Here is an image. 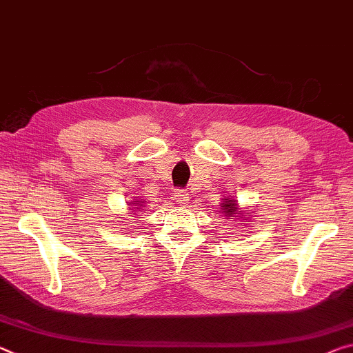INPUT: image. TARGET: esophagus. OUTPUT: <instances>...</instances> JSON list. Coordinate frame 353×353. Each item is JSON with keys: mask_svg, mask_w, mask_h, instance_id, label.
Instances as JSON below:
<instances>
[{"mask_svg": "<svg viewBox=\"0 0 353 353\" xmlns=\"http://www.w3.org/2000/svg\"><path fill=\"white\" fill-rule=\"evenodd\" d=\"M174 199L179 205H185L188 203V193L185 190H176L174 192Z\"/></svg>", "mask_w": 353, "mask_h": 353, "instance_id": "esophagus-1", "label": "esophagus"}]
</instances>
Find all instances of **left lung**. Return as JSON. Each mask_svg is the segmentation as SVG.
Listing matches in <instances>:
<instances>
[{"label":"left lung","instance_id":"1","mask_svg":"<svg viewBox=\"0 0 353 353\" xmlns=\"http://www.w3.org/2000/svg\"><path fill=\"white\" fill-rule=\"evenodd\" d=\"M221 207H223V210H225L226 216H232L234 214H239V212H240L237 209V201L236 199H226L225 203L221 204Z\"/></svg>","mask_w":353,"mask_h":353}]
</instances>
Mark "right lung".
I'll list each match as a JSON object with an SVG mask.
<instances>
[{
  "instance_id": "1",
  "label": "right lung",
  "mask_w": 353,
  "mask_h": 353,
  "mask_svg": "<svg viewBox=\"0 0 353 353\" xmlns=\"http://www.w3.org/2000/svg\"><path fill=\"white\" fill-rule=\"evenodd\" d=\"M138 203V201H135V203H133V204H137Z\"/></svg>"
}]
</instances>
